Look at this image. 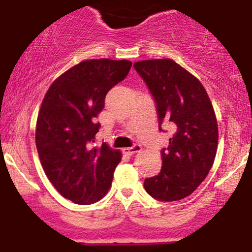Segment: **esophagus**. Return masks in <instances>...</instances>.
Listing matches in <instances>:
<instances>
[{
  "mask_svg": "<svg viewBox=\"0 0 252 252\" xmlns=\"http://www.w3.org/2000/svg\"><path fill=\"white\" fill-rule=\"evenodd\" d=\"M141 151V146L139 145V144H134L132 148H125L123 150L124 154L126 155H134L137 154V152H140Z\"/></svg>",
  "mask_w": 252,
  "mask_h": 252,
  "instance_id": "34e87169",
  "label": "esophagus"
}]
</instances>
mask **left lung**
Segmentation results:
<instances>
[{
  "label": "left lung",
  "instance_id": "obj_1",
  "mask_svg": "<svg viewBox=\"0 0 252 252\" xmlns=\"http://www.w3.org/2000/svg\"><path fill=\"white\" fill-rule=\"evenodd\" d=\"M156 103L158 126L169 124L172 137L162 149V169L144 188L159 201L187 197L206 179L218 148V124L210 97L190 72L171 59L134 63Z\"/></svg>",
  "mask_w": 252,
  "mask_h": 252
}]
</instances>
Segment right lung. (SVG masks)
<instances>
[{
  "instance_id": "right-lung-1",
  "label": "right lung",
  "mask_w": 252,
  "mask_h": 252,
  "mask_svg": "<svg viewBox=\"0 0 252 252\" xmlns=\"http://www.w3.org/2000/svg\"><path fill=\"white\" fill-rule=\"evenodd\" d=\"M129 61L90 59L51 84L36 120L35 144L45 174L65 199L77 205L97 202L107 194L121 160L118 150L94 146L96 117L107 93L125 80Z\"/></svg>"
}]
</instances>
